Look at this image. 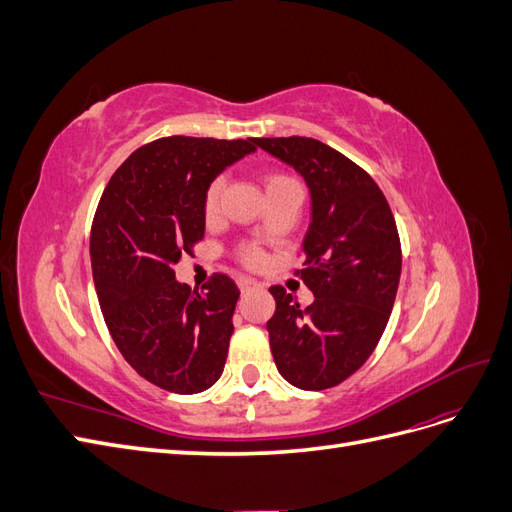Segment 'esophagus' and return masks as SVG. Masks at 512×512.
I'll list each match as a JSON object with an SVG mask.
<instances>
[{
  "instance_id": "34e87169",
  "label": "esophagus",
  "mask_w": 512,
  "mask_h": 512,
  "mask_svg": "<svg viewBox=\"0 0 512 512\" xmlns=\"http://www.w3.org/2000/svg\"><path fill=\"white\" fill-rule=\"evenodd\" d=\"M237 284H239L241 292H247V290H250V288H254L258 282L254 280V277H247V275H243V277H239Z\"/></svg>"
}]
</instances>
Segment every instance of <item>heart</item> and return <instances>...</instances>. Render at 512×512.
<instances>
[{
    "label": "heart",
    "instance_id": "b5f03b06",
    "mask_svg": "<svg viewBox=\"0 0 512 512\" xmlns=\"http://www.w3.org/2000/svg\"><path fill=\"white\" fill-rule=\"evenodd\" d=\"M284 179H288V177H284V175H271V177H267L265 183H267V188H269V185H273V183H277V181H284ZM222 190H224L222 177H215V179L207 185L205 196H203V213H205L207 220H213L215 215H218ZM237 258L243 262L245 267L256 269V267L262 265V262H265V252H262L258 245L243 243V245L239 247V250H237Z\"/></svg>",
    "mask_w": 512,
    "mask_h": 512
}]
</instances>
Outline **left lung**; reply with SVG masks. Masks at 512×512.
<instances>
[{
	"instance_id": "1",
	"label": "left lung",
	"mask_w": 512,
	"mask_h": 512,
	"mask_svg": "<svg viewBox=\"0 0 512 512\" xmlns=\"http://www.w3.org/2000/svg\"><path fill=\"white\" fill-rule=\"evenodd\" d=\"M254 143L297 168L312 192L305 260L294 273L314 292V303L301 307L284 286L269 288L273 361L297 389H333L361 369L389 322L401 275L393 211L369 173L316 138Z\"/></svg>"
}]
</instances>
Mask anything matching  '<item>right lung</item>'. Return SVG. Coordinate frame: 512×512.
<instances>
[{"mask_svg":"<svg viewBox=\"0 0 512 512\" xmlns=\"http://www.w3.org/2000/svg\"><path fill=\"white\" fill-rule=\"evenodd\" d=\"M254 138L164 136L138 147L106 183L91 224V271L113 342L136 374L164 391H207L224 371L239 288L213 273L203 290L175 262L205 237L203 196Z\"/></svg>","mask_w":512,"mask_h":512,"instance_id":"1","label":"right lung"}]
</instances>
